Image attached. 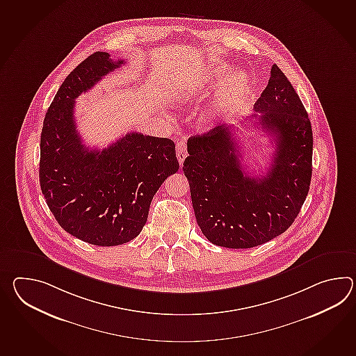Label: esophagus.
I'll return each instance as SVG.
<instances>
[{
    "mask_svg": "<svg viewBox=\"0 0 356 356\" xmlns=\"http://www.w3.org/2000/svg\"><path fill=\"white\" fill-rule=\"evenodd\" d=\"M186 154H188V150H186V144L185 142H177L176 144V156L179 159V163L182 165L184 159H186Z\"/></svg>",
    "mask_w": 356,
    "mask_h": 356,
    "instance_id": "34e87169",
    "label": "esophagus"
}]
</instances>
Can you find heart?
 <instances>
[{
    "label": "heart",
    "mask_w": 356,
    "mask_h": 356,
    "mask_svg": "<svg viewBox=\"0 0 356 356\" xmlns=\"http://www.w3.org/2000/svg\"><path fill=\"white\" fill-rule=\"evenodd\" d=\"M232 72L231 65L227 63H216L212 65L202 79L194 84H184L177 88L176 95L184 101H190L197 97H203L208 89L220 87V92L214 101L212 110L208 113V122L212 119L229 116L236 113L245 104L252 92V80L245 72Z\"/></svg>",
    "instance_id": "obj_1"
}]
</instances>
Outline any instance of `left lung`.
Returning a JSON list of instances; mask_svg holds the SVG:
<instances>
[{
  "mask_svg": "<svg viewBox=\"0 0 356 356\" xmlns=\"http://www.w3.org/2000/svg\"><path fill=\"white\" fill-rule=\"evenodd\" d=\"M253 119L275 138L276 150L264 175H252L229 127L191 136L182 171L189 180L197 225L214 245L248 249L289 229L308 195L313 133L308 113L281 69L254 103Z\"/></svg>",
  "mask_w": 356,
  "mask_h": 356,
  "instance_id": "1",
  "label": "left lung"
}]
</instances>
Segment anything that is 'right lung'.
<instances>
[{
    "label": "right lung",
    "instance_id": "obj_1",
    "mask_svg": "<svg viewBox=\"0 0 356 356\" xmlns=\"http://www.w3.org/2000/svg\"><path fill=\"white\" fill-rule=\"evenodd\" d=\"M121 65L107 52L88 56L57 90L40 134V189L48 208L66 232L92 245L138 236L154 194L179 170L167 138L129 133L102 150L81 142L75 99Z\"/></svg>",
    "mask_w": 356,
    "mask_h": 356
}]
</instances>
